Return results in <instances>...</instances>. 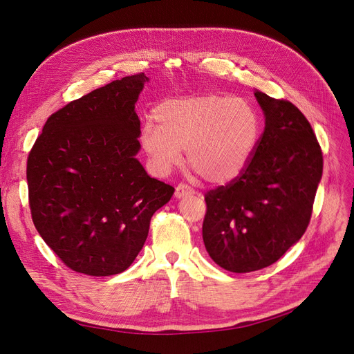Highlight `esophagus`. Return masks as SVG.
<instances>
[{
  "mask_svg": "<svg viewBox=\"0 0 354 354\" xmlns=\"http://www.w3.org/2000/svg\"><path fill=\"white\" fill-rule=\"evenodd\" d=\"M193 193H194V190L190 186L185 185V183H180V185L176 187V197H177V199H180V197L189 196V194H193Z\"/></svg>",
  "mask_w": 354,
  "mask_h": 354,
  "instance_id": "1",
  "label": "esophagus"
}]
</instances>
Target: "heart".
<instances>
[{
	"label": "heart",
	"mask_w": 354,
	"mask_h": 354,
	"mask_svg": "<svg viewBox=\"0 0 354 354\" xmlns=\"http://www.w3.org/2000/svg\"><path fill=\"white\" fill-rule=\"evenodd\" d=\"M147 122L142 145L161 173L176 167L187 148L190 167L203 180L222 185L248 165L260 136V118L247 100L222 94L176 98L158 106Z\"/></svg>",
	"instance_id": "b5f03b06"
}]
</instances>
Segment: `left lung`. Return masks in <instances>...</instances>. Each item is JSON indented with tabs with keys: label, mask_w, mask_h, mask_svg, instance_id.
<instances>
[{
	"label": "left lung",
	"mask_w": 354,
	"mask_h": 354,
	"mask_svg": "<svg viewBox=\"0 0 354 354\" xmlns=\"http://www.w3.org/2000/svg\"><path fill=\"white\" fill-rule=\"evenodd\" d=\"M266 126L241 176L205 194L206 251L232 273L276 263L306 231L322 151L302 111L283 98L254 93Z\"/></svg>",
	"instance_id": "left-lung-1"
}]
</instances>
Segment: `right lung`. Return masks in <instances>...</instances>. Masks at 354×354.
<instances>
[{
	"label": "right lung",
	"mask_w": 354,
	"mask_h": 354,
	"mask_svg": "<svg viewBox=\"0 0 354 354\" xmlns=\"http://www.w3.org/2000/svg\"><path fill=\"white\" fill-rule=\"evenodd\" d=\"M147 75L116 80L50 115L27 157L33 223L71 270L124 272L142 250L152 215L174 187L135 158V103Z\"/></svg>",
	"instance_id": "obj_1"
}]
</instances>
